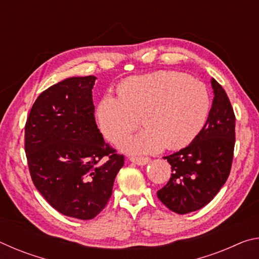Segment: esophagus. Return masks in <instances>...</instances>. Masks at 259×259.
<instances>
[{"instance_id": "34e87169", "label": "esophagus", "mask_w": 259, "mask_h": 259, "mask_svg": "<svg viewBox=\"0 0 259 259\" xmlns=\"http://www.w3.org/2000/svg\"><path fill=\"white\" fill-rule=\"evenodd\" d=\"M130 161L134 162V163H136V164H138V165H145L151 161V159H150V157H136V156H133V157H130Z\"/></svg>"}]
</instances>
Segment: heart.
I'll use <instances>...</instances> for the list:
<instances>
[{"instance_id":"obj_1","label":"heart","mask_w":259,"mask_h":259,"mask_svg":"<svg viewBox=\"0 0 259 259\" xmlns=\"http://www.w3.org/2000/svg\"><path fill=\"white\" fill-rule=\"evenodd\" d=\"M209 109L203 83L182 72L157 71L126 78L117 87V98L104 96L97 120L104 137L116 143L140 118L146 129L117 146L128 154H152L190 144L203 128Z\"/></svg>"}]
</instances>
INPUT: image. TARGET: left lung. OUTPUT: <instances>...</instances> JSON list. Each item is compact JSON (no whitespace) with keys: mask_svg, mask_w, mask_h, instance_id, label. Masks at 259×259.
<instances>
[{"mask_svg":"<svg viewBox=\"0 0 259 259\" xmlns=\"http://www.w3.org/2000/svg\"><path fill=\"white\" fill-rule=\"evenodd\" d=\"M212 106L207 122L185 148L164 156L171 165L157 198L171 211L185 214L208 204L229 178L235 144V115L225 90L211 78Z\"/></svg>","mask_w":259,"mask_h":259,"instance_id":"1","label":"left lung"}]
</instances>
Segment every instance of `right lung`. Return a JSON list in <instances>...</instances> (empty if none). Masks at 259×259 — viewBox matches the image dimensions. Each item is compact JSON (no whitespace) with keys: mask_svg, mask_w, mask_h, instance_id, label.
Segmentation results:
<instances>
[{"mask_svg":"<svg viewBox=\"0 0 259 259\" xmlns=\"http://www.w3.org/2000/svg\"><path fill=\"white\" fill-rule=\"evenodd\" d=\"M96 76L68 77L38 96L25 125L30 177L65 216L93 219L106 207L124 156L105 143L95 120Z\"/></svg>","mask_w":259,"mask_h":259,"instance_id":"obj_1","label":"right lung"}]
</instances>
